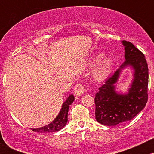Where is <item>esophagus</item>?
Listing matches in <instances>:
<instances>
[{
	"label": "esophagus",
	"instance_id": "34e87169",
	"mask_svg": "<svg viewBox=\"0 0 154 154\" xmlns=\"http://www.w3.org/2000/svg\"><path fill=\"white\" fill-rule=\"evenodd\" d=\"M85 88L84 85L81 84H77L75 86V90H74V93L77 97H79L85 93Z\"/></svg>",
	"mask_w": 154,
	"mask_h": 154
}]
</instances>
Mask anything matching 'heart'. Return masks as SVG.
<instances>
[{"label":"heart","instance_id":"1","mask_svg":"<svg viewBox=\"0 0 154 154\" xmlns=\"http://www.w3.org/2000/svg\"><path fill=\"white\" fill-rule=\"evenodd\" d=\"M114 65V61L111 57L103 56L102 54L95 55L89 61V66L94 67L93 76L97 81L107 78L112 72Z\"/></svg>","mask_w":154,"mask_h":154}]
</instances>
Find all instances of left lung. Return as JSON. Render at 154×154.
<instances>
[{
  "mask_svg": "<svg viewBox=\"0 0 154 154\" xmlns=\"http://www.w3.org/2000/svg\"><path fill=\"white\" fill-rule=\"evenodd\" d=\"M125 61L95 93V119L106 126H115L130 121L146 106L148 101V68L145 56L130 42L122 40ZM126 68L134 71L125 94L116 91V84Z\"/></svg>",
  "mask_w": 154,
  "mask_h": 154,
  "instance_id": "left-lung-1",
  "label": "left lung"
}]
</instances>
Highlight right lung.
Returning <instances> with one entry per match:
<instances>
[{
  "label": "right lung",
  "instance_id": "obj_1",
  "mask_svg": "<svg viewBox=\"0 0 154 154\" xmlns=\"http://www.w3.org/2000/svg\"><path fill=\"white\" fill-rule=\"evenodd\" d=\"M74 100H75V97H74L73 94L69 95L66 100L63 103L59 114L53 120V122H51L48 125L41 127V128L36 129L31 128V130L34 132H45V133H47V132L51 133V132L59 131L60 130H61L66 126L67 119H68L69 108L70 104L73 103Z\"/></svg>",
  "mask_w": 154,
  "mask_h": 154
}]
</instances>
